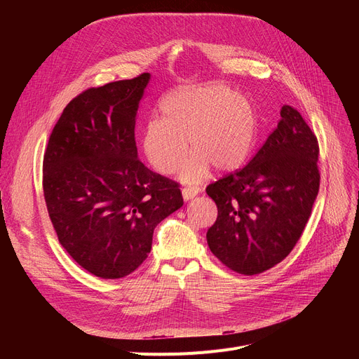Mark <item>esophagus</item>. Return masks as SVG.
<instances>
[{
  "label": "esophagus",
  "instance_id": "esophagus-1",
  "mask_svg": "<svg viewBox=\"0 0 359 359\" xmlns=\"http://www.w3.org/2000/svg\"><path fill=\"white\" fill-rule=\"evenodd\" d=\"M196 195H198L196 189H191V187H184V189H182V196H183L184 202L194 199Z\"/></svg>",
  "mask_w": 359,
  "mask_h": 359
}]
</instances>
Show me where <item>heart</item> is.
Listing matches in <instances>:
<instances>
[{
  "label": "heart",
  "mask_w": 359,
  "mask_h": 359,
  "mask_svg": "<svg viewBox=\"0 0 359 359\" xmlns=\"http://www.w3.org/2000/svg\"><path fill=\"white\" fill-rule=\"evenodd\" d=\"M163 119H149L142 132L147 160L161 175H173L187 154L180 180L198 183L215 168L231 173L248 161L257 134L252 102L219 84L187 86L173 91L161 106Z\"/></svg>",
  "instance_id": "heart-1"
}]
</instances>
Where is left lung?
I'll return each mask as SVG.
<instances>
[{
	"mask_svg": "<svg viewBox=\"0 0 359 359\" xmlns=\"http://www.w3.org/2000/svg\"><path fill=\"white\" fill-rule=\"evenodd\" d=\"M317 158L314 132L285 104L250 163L206 187L218 208L206 241L225 266L257 275L291 253L318 194Z\"/></svg>",
	"mask_w": 359,
	"mask_h": 359,
	"instance_id": "8db88e82",
	"label": "left lung"
}]
</instances>
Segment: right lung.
Instances as JSON below:
<instances>
[{
	"instance_id": "add662e5",
	"label": "right lung",
	"mask_w": 359,
	"mask_h": 359,
	"mask_svg": "<svg viewBox=\"0 0 359 359\" xmlns=\"http://www.w3.org/2000/svg\"><path fill=\"white\" fill-rule=\"evenodd\" d=\"M151 75L83 91L56 122L43 195L62 248L87 272L118 279L148 257L157 224L183 205L179 184L138 158L135 119Z\"/></svg>"
}]
</instances>
